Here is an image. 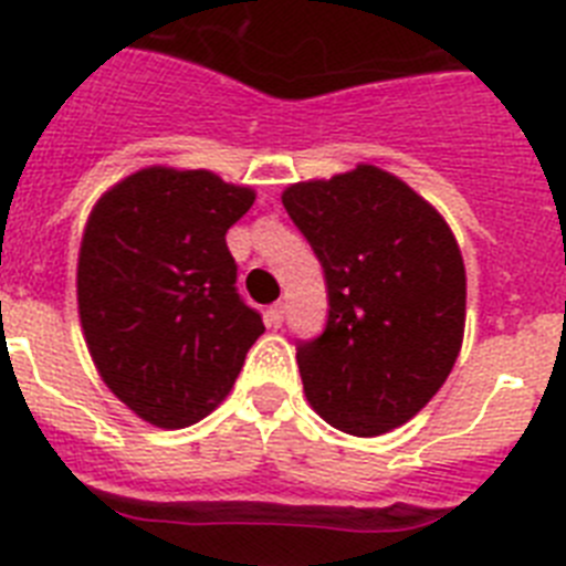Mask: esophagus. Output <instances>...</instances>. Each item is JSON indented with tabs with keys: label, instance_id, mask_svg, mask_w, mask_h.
<instances>
[{
	"label": "esophagus",
	"instance_id": "34e87169",
	"mask_svg": "<svg viewBox=\"0 0 566 566\" xmlns=\"http://www.w3.org/2000/svg\"><path fill=\"white\" fill-rule=\"evenodd\" d=\"M283 312H286V306H283V303H274V306H269V312H265V323H269L272 329H280V326H283Z\"/></svg>",
	"mask_w": 566,
	"mask_h": 566
}]
</instances>
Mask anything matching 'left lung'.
Masks as SVG:
<instances>
[{
	"mask_svg": "<svg viewBox=\"0 0 566 566\" xmlns=\"http://www.w3.org/2000/svg\"><path fill=\"white\" fill-rule=\"evenodd\" d=\"M283 206L329 286V321L297 346L308 403L340 432H392L449 378L467 323V269L438 209L407 182L360 163L294 182Z\"/></svg>",
	"mask_w": 566,
	"mask_h": 566,
	"instance_id": "left-lung-1",
	"label": "left lung"
}]
</instances>
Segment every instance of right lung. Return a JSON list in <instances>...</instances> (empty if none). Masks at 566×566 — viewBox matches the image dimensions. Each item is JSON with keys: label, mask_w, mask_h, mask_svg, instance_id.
<instances>
[{"label": "right lung", "mask_w": 566, "mask_h": 566, "mask_svg": "<svg viewBox=\"0 0 566 566\" xmlns=\"http://www.w3.org/2000/svg\"><path fill=\"white\" fill-rule=\"evenodd\" d=\"M251 202L249 186L206 168L148 166L91 209L76 263L82 335L105 386L151 427L214 412L265 332L226 245Z\"/></svg>", "instance_id": "obj_1"}]
</instances>
